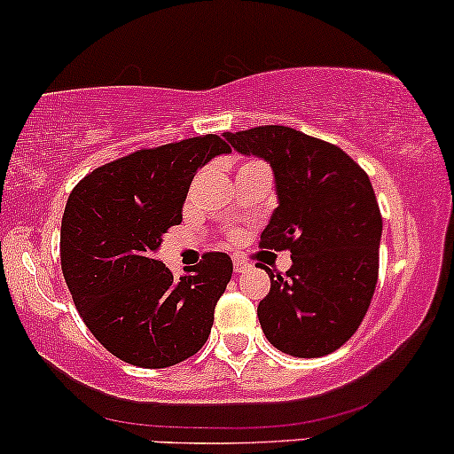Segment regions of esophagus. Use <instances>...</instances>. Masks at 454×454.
<instances>
[{"instance_id": "obj_1", "label": "esophagus", "mask_w": 454, "mask_h": 454, "mask_svg": "<svg viewBox=\"0 0 454 454\" xmlns=\"http://www.w3.org/2000/svg\"><path fill=\"white\" fill-rule=\"evenodd\" d=\"M232 267H234V273H243V270H245V269H247V267H249V264H247V262H243V260L234 258Z\"/></svg>"}]
</instances>
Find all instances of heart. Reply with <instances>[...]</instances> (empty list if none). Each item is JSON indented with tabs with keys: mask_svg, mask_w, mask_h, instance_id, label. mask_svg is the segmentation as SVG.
Instances as JSON below:
<instances>
[{
	"mask_svg": "<svg viewBox=\"0 0 454 454\" xmlns=\"http://www.w3.org/2000/svg\"><path fill=\"white\" fill-rule=\"evenodd\" d=\"M254 164H256V161H249V164H245V166H254Z\"/></svg>",
	"mask_w": 454,
	"mask_h": 454,
	"instance_id": "1",
	"label": "heart"
}]
</instances>
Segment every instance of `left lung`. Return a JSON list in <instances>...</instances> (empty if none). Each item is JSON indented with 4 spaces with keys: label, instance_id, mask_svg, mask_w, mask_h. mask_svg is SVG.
Here are the masks:
<instances>
[{
    "label": "left lung",
    "instance_id": "1",
    "mask_svg": "<svg viewBox=\"0 0 454 454\" xmlns=\"http://www.w3.org/2000/svg\"><path fill=\"white\" fill-rule=\"evenodd\" d=\"M223 138L273 170L278 207L260 245L293 256L286 278L260 267L270 278L258 305L262 333L290 356H326L361 326L378 284L382 215L372 181L340 147L293 128L260 126Z\"/></svg>",
    "mask_w": 454,
    "mask_h": 454
}]
</instances>
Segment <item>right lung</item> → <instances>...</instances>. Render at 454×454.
I'll return each instance as SVG.
<instances>
[{"instance_id":"right-lung-1","label":"right lung","mask_w":454,"mask_h":454,"mask_svg":"<svg viewBox=\"0 0 454 454\" xmlns=\"http://www.w3.org/2000/svg\"><path fill=\"white\" fill-rule=\"evenodd\" d=\"M231 147L215 134L143 149L100 166L72 190L61 220V270L82 322L108 352L161 369L205 346L232 260L211 252L185 278L160 262L192 179Z\"/></svg>"}]
</instances>
